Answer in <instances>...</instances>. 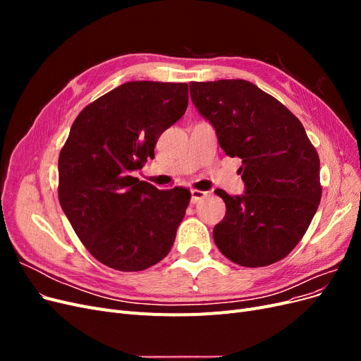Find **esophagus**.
<instances>
[{"instance_id": "34e87169", "label": "esophagus", "mask_w": 361, "mask_h": 361, "mask_svg": "<svg viewBox=\"0 0 361 361\" xmlns=\"http://www.w3.org/2000/svg\"><path fill=\"white\" fill-rule=\"evenodd\" d=\"M207 197V192L200 191V190H191V203H197Z\"/></svg>"}]
</instances>
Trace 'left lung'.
<instances>
[{"instance_id":"obj_1","label":"left lung","mask_w":361,"mask_h":361,"mask_svg":"<svg viewBox=\"0 0 361 361\" xmlns=\"http://www.w3.org/2000/svg\"><path fill=\"white\" fill-rule=\"evenodd\" d=\"M199 113L228 157L243 159L245 192H215L226 215L214 227L218 250L235 264L267 267L301 241L318 209L319 157L304 126L276 97L245 80L191 82Z\"/></svg>"}]
</instances>
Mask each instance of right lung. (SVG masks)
Returning a JSON list of instances; mask_svg holds the SVG:
<instances>
[{
  "label": "right lung",
  "instance_id": "obj_1",
  "mask_svg": "<svg viewBox=\"0 0 361 361\" xmlns=\"http://www.w3.org/2000/svg\"><path fill=\"white\" fill-rule=\"evenodd\" d=\"M187 82L133 81L87 105L59 157V200L101 264L143 271L169 255L191 192L130 176L154 158L159 135L185 114Z\"/></svg>",
  "mask_w": 361,
  "mask_h": 361
}]
</instances>
